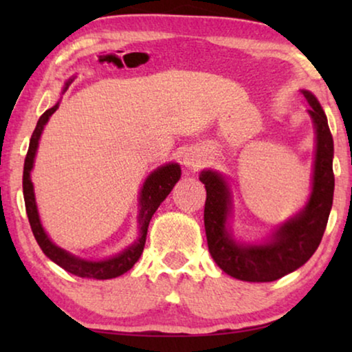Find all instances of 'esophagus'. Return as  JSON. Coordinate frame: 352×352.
Listing matches in <instances>:
<instances>
[{"mask_svg": "<svg viewBox=\"0 0 352 352\" xmlns=\"http://www.w3.org/2000/svg\"><path fill=\"white\" fill-rule=\"evenodd\" d=\"M184 162H186L187 166H197V160H195L194 157H190V155H187Z\"/></svg>", "mask_w": 352, "mask_h": 352, "instance_id": "1", "label": "esophagus"}]
</instances>
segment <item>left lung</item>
<instances>
[{
    "label": "left lung",
    "mask_w": 352,
    "mask_h": 352,
    "mask_svg": "<svg viewBox=\"0 0 352 352\" xmlns=\"http://www.w3.org/2000/svg\"><path fill=\"white\" fill-rule=\"evenodd\" d=\"M316 126L314 179L309 201L301 213L287 221L263 245H239L226 229L230 200L226 181L218 173L201 171L206 201L204 211L208 250L226 274L245 282H272L296 271L319 247L333 204V138L317 99L302 91Z\"/></svg>",
    "instance_id": "1"
}]
</instances>
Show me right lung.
I'll return each instance as SVG.
<instances>
[{
	"mask_svg": "<svg viewBox=\"0 0 352 352\" xmlns=\"http://www.w3.org/2000/svg\"><path fill=\"white\" fill-rule=\"evenodd\" d=\"M59 107V104H56L54 107L47 109L45 113L41 115L38 120L35 131L32 134L30 146H28V152L25 157V163H23V177H22V187H23V200H25V210L28 216V223H30L32 232L35 235L38 245L43 250V253L46 254L51 261L59 264L62 269H65L67 272L74 274L78 277L86 278H98V280H105V278H113L118 277L129 271L134 266V263L138 261L139 256L142 254L144 245H146V235L147 228L151 223L153 213H155L158 206L163 200L166 199V195L170 194L173 187L181 177V168L176 163H168V165L158 168L147 177L144 182V187L141 190V199H139V228H141V235L134 242V245L124 250L123 253H120L118 256H113L110 259H104V261H86V259L75 258L74 254L67 253L65 250L56 247L47 237L45 230L41 228L40 218H38L36 204H35V194H33V184L30 179V171L33 168V158H35L38 141L43 133V128L52 113L56 112V109Z\"/></svg>",
	"mask_w": 352,
	"mask_h": 352,
	"instance_id": "right-lung-1",
	"label": "right lung"
}]
</instances>
